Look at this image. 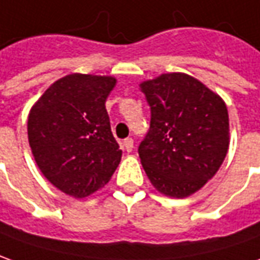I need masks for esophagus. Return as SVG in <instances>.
<instances>
[{"label":"esophagus","mask_w":260,"mask_h":260,"mask_svg":"<svg viewBox=\"0 0 260 260\" xmlns=\"http://www.w3.org/2000/svg\"><path fill=\"white\" fill-rule=\"evenodd\" d=\"M122 146L126 149V151H128V152H131V151H132V148H134V139H132V138H126V139H123Z\"/></svg>","instance_id":"1"}]
</instances>
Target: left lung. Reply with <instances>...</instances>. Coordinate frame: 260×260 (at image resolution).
Listing matches in <instances>:
<instances>
[{
    "label": "left lung",
    "mask_w": 260,
    "mask_h": 260,
    "mask_svg": "<svg viewBox=\"0 0 260 260\" xmlns=\"http://www.w3.org/2000/svg\"><path fill=\"white\" fill-rule=\"evenodd\" d=\"M151 108L149 131L138 146L156 189L185 198L201 189L225 159L229 116L216 93L186 74H164L141 84Z\"/></svg>",
    "instance_id": "left-lung-1"
}]
</instances>
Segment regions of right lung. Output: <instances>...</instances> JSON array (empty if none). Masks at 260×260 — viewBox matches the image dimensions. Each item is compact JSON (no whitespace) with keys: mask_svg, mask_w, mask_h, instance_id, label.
<instances>
[{"mask_svg":"<svg viewBox=\"0 0 260 260\" xmlns=\"http://www.w3.org/2000/svg\"><path fill=\"white\" fill-rule=\"evenodd\" d=\"M115 78L71 74L49 86L28 116V141L44 176L75 198L107 183L122 156L105 101Z\"/></svg>","mask_w":260,"mask_h":260,"instance_id":"right-lung-1","label":"right lung"}]
</instances>
